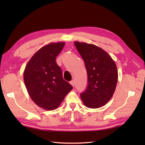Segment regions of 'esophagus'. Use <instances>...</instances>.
<instances>
[{"label": "esophagus", "mask_w": 145, "mask_h": 145, "mask_svg": "<svg viewBox=\"0 0 145 145\" xmlns=\"http://www.w3.org/2000/svg\"><path fill=\"white\" fill-rule=\"evenodd\" d=\"M70 83L71 84V85L72 86L74 87V86H75V82H74V80H72V81H70Z\"/></svg>", "instance_id": "34e87169"}]
</instances>
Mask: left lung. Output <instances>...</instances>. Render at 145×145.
I'll return each mask as SVG.
<instances>
[{
    "instance_id": "1",
    "label": "left lung",
    "mask_w": 145,
    "mask_h": 145,
    "mask_svg": "<svg viewBox=\"0 0 145 145\" xmlns=\"http://www.w3.org/2000/svg\"><path fill=\"white\" fill-rule=\"evenodd\" d=\"M78 53L84 61L88 86L80 97L86 106L96 109L109 101L118 81L116 65L108 54L96 45L75 41Z\"/></svg>"
}]
</instances>
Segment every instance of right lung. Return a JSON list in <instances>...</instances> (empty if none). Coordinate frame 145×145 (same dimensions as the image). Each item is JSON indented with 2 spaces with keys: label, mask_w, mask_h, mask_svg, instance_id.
Segmentation results:
<instances>
[{
  "label": "right lung",
  "mask_w": 145,
  "mask_h": 145,
  "mask_svg": "<svg viewBox=\"0 0 145 145\" xmlns=\"http://www.w3.org/2000/svg\"><path fill=\"white\" fill-rule=\"evenodd\" d=\"M65 42L52 43L40 48L29 61L24 79L31 99L46 110L57 108L73 86L63 79L56 62Z\"/></svg>",
  "instance_id": "add662e5"
}]
</instances>
